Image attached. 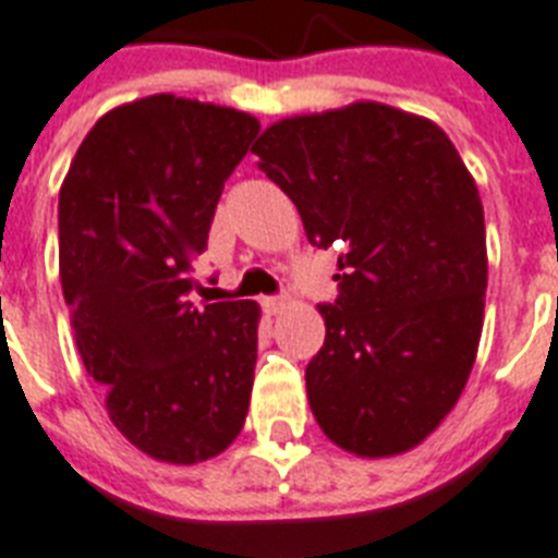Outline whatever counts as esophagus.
<instances>
[{
    "mask_svg": "<svg viewBox=\"0 0 558 558\" xmlns=\"http://www.w3.org/2000/svg\"><path fill=\"white\" fill-rule=\"evenodd\" d=\"M284 305H288V296H262V307H265V314H279Z\"/></svg>",
    "mask_w": 558,
    "mask_h": 558,
    "instance_id": "obj_1",
    "label": "esophagus"
}]
</instances>
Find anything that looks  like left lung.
Masks as SVG:
<instances>
[{"label": "left lung", "mask_w": 558, "mask_h": 558, "mask_svg": "<svg viewBox=\"0 0 558 558\" xmlns=\"http://www.w3.org/2000/svg\"><path fill=\"white\" fill-rule=\"evenodd\" d=\"M253 153L307 242L340 251L305 368L316 423L363 458L417 447L461 398L484 325V207L461 155L383 102L279 120Z\"/></svg>", "instance_id": "left-lung-1"}]
</instances>
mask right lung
Returning a JSON list of instances; mask_svg holds the SVG:
<instances>
[{"label":"right lung","instance_id":"right-lung-1","mask_svg":"<svg viewBox=\"0 0 558 558\" xmlns=\"http://www.w3.org/2000/svg\"><path fill=\"white\" fill-rule=\"evenodd\" d=\"M244 111L153 95L102 114L60 190V282L86 372L141 452L198 463L242 432L258 305L195 307L193 258L258 135Z\"/></svg>","mask_w":558,"mask_h":558}]
</instances>
